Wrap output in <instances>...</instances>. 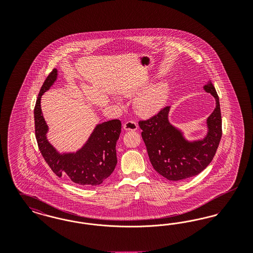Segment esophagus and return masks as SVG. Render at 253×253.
Here are the masks:
<instances>
[{"mask_svg": "<svg viewBox=\"0 0 253 253\" xmlns=\"http://www.w3.org/2000/svg\"><path fill=\"white\" fill-rule=\"evenodd\" d=\"M123 129L125 131H135L137 129V123L135 121H127L124 123Z\"/></svg>", "mask_w": 253, "mask_h": 253, "instance_id": "34e87169", "label": "esophagus"}]
</instances>
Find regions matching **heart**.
<instances>
[{"label": "heart", "instance_id": "b5f03b06", "mask_svg": "<svg viewBox=\"0 0 253 253\" xmlns=\"http://www.w3.org/2000/svg\"><path fill=\"white\" fill-rule=\"evenodd\" d=\"M169 84L167 81H161L152 86L137 96L134 100L135 109L139 115L143 117H152L163 108L168 99ZM138 93V90L131 89L124 92L127 96H132Z\"/></svg>", "mask_w": 253, "mask_h": 253}]
</instances>
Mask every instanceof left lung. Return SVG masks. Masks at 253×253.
<instances>
[{
	"label": "left lung",
	"mask_w": 253,
	"mask_h": 253,
	"mask_svg": "<svg viewBox=\"0 0 253 253\" xmlns=\"http://www.w3.org/2000/svg\"><path fill=\"white\" fill-rule=\"evenodd\" d=\"M203 89L215 99V108L206 121L207 133L203 138L188 139L181 129L172 125L169 120L170 107L139 122L150 161L157 172L168 180H183L197 175L216 153L222 136L219 97L211 81Z\"/></svg>",
	"instance_id": "1"
}]
</instances>
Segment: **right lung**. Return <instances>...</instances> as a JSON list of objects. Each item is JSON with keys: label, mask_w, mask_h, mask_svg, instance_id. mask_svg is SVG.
<instances>
[{"label": "right lung", "mask_w": 253, "mask_h": 253, "mask_svg": "<svg viewBox=\"0 0 253 253\" xmlns=\"http://www.w3.org/2000/svg\"><path fill=\"white\" fill-rule=\"evenodd\" d=\"M58 79V70L50 73L39 93L34 109L35 133L39 149L49 167L58 175L65 176L80 186H96L112 174L118 163L116 145L120 138L121 122L112 120L96 124L80 149L60 152L49 142V127L43 118L41 99Z\"/></svg>", "instance_id": "add662e5"}]
</instances>
